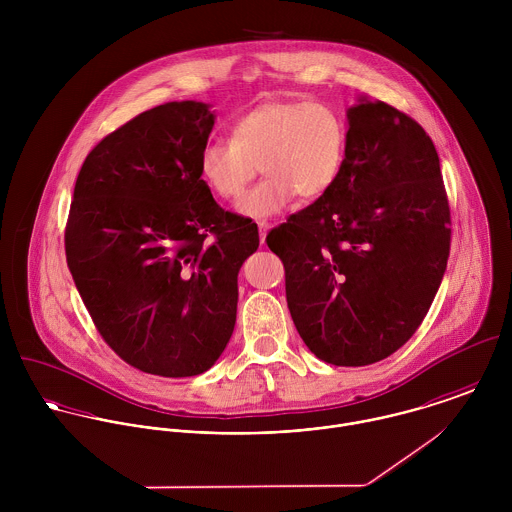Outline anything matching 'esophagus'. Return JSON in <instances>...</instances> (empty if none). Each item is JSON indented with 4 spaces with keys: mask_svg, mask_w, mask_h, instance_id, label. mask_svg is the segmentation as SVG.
I'll return each instance as SVG.
<instances>
[{
    "mask_svg": "<svg viewBox=\"0 0 512 512\" xmlns=\"http://www.w3.org/2000/svg\"><path fill=\"white\" fill-rule=\"evenodd\" d=\"M272 228V224L270 222H266V220H262V222H258V230H260V242L264 244L266 242V234H268V230Z\"/></svg>",
    "mask_w": 512,
    "mask_h": 512,
    "instance_id": "esophagus-1",
    "label": "esophagus"
}]
</instances>
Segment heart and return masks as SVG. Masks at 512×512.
Here are the masks:
<instances>
[{"label":"heart","instance_id":"b5f03b06","mask_svg":"<svg viewBox=\"0 0 512 512\" xmlns=\"http://www.w3.org/2000/svg\"><path fill=\"white\" fill-rule=\"evenodd\" d=\"M349 147L345 114L325 100L264 102L232 124L230 142H209L199 173L222 201H236L262 169L266 177L238 203L246 219L280 215L299 195L323 197L339 179Z\"/></svg>","mask_w":512,"mask_h":512}]
</instances>
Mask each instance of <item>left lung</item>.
Returning a JSON list of instances; mask_svg holds the SVG:
<instances>
[{
	"label": "left lung",
	"mask_w": 512,
	"mask_h": 512,
	"mask_svg": "<svg viewBox=\"0 0 512 512\" xmlns=\"http://www.w3.org/2000/svg\"><path fill=\"white\" fill-rule=\"evenodd\" d=\"M335 185L274 228L295 329L335 366L378 363L422 325L451 242L438 151L424 128L365 96L347 110Z\"/></svg>",
	"instance_id": "8db88e82"
}]
</instances>
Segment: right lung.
I'll return each mask as SVG.
<instances>
[{
  "label": "right lung",
  "mask_w": 512,
  "mask_h": 512,
  "mask_svg": "<svg viewBox=\"0 0 512 512\" xmlns=\"http://www.w3.org/2000/svg\"><path fill=\"white\" fill-rule=\"evenodd\" d=\"M215 126L183 100L136 116L78 173L67 264L98 333L147 374L195 376L217 363L236 323L238 272L258 226L220 209L199 173Z\"/></svg>",
  "instance_id": "obj_1"
}]
</instances>
